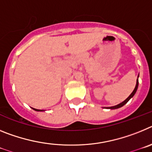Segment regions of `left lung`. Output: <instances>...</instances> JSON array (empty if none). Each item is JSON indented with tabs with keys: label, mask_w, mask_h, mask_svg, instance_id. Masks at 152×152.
Here are the masks:
<instances>
[{
	"label": "left lung",
	"mask_w": 152,
	"mask_h": 152,
	"mask_svg": "<svg viewBox=\"0 0 152 152\" xmlns=\"http://www.w3.org/2000/svg\"><path fill=\"white\" fill-rule=\"evenodd\" d=\"M139 75H138V78H139ZM138 78H137V80H136V84H135V89L133 90V91L132 92L131 94H130L129 96H128V97L126 98V99L124 100V101H123V102H122V103H119V104H117V105H116V106H113V107H107V109H110V110H115V109L120 108V107H123V106H124L125 104H126V103H127V102H128L129 100H130V99H131V98L133 97V96L135 94V93H136L137 89H138V87H139V79H138Z\"/></svg>",
	"instance_id": "left-lung-1"
}]
</instances>
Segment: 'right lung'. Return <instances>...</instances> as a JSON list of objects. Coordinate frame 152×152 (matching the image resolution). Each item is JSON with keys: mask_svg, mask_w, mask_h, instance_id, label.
Masks as SVG:
<instances>
[{"mask_svg": "<svg viewBox=\"0 0 152 152\" xmlns=\"http://www.w3.org/2000/svg\"><path fill=\"white\" fill-rule=\"evenodd\" d=\"M33 109L35 111H38V112H39V111L40 112H41V111H44V110H37V109H34V108H33Z\"/></svg>", "mask_w": 152, "mask_h": 152, "instance_id": "obj_1", "label": "right lung"}]
</instances>
